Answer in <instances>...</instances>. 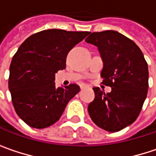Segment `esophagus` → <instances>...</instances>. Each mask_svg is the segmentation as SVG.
<instances>
[{
	"mask_svg": "<svg viewBox=\"0 0 156 156\" xmlns=\"http://www.w3.org/2000/svg\"><path fill=\"white\" fill-rule=\"evenodd\" d=\"M86 87H87V86H86V85H84V84H82V85H80V88H81V89H83V88H85Z\"/></svg>",
	"mask_w": 156,
	"mask_h": 156,
	"instance_id": "obj_1",
	"label": "esophagus"
}]
</instances>
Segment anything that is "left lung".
Segmentation results:
<instances>
[{
  "label": "left lung",
  "mask_w": 156,
  "mask_h": 156,
  "mask_svg": "<svg viewBox=\"0 0 156 156\" xmlns=\"http://www.w3.org/2000/svg\"><path fill=\"white\" fill-rule=\"evenodd\" d=\"M86 42L98 47L103 61L101 77L110 93L93 87L95 98L87 110L92 121L108 132L133 124L148 91V66L139 47L115 30L89 33Z\"/></svg>",
  "instance_id": "obj_1"
}]
</instances>
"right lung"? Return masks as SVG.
I'll return each instance as SVG.
<instances>
[{
    "mask_svg": "<svg viewBox=\"0 0 156 156\" xmlns=\"http://www.w3.org/2000/svg\"><path fill=\"white\" fill-rule=\"evenodd\" d=\"M88 31L45 30L30 36L18 48L10 66L9 89L17 115L33 128H45L61 116L80 87H56L55 73L66 69L69 50Z\"/></svg>",
    "mask_w": 156,
    "mask_h": 156,
    "instance_id": "obj_1",
    "label": "right lung"
}]
</instances>
